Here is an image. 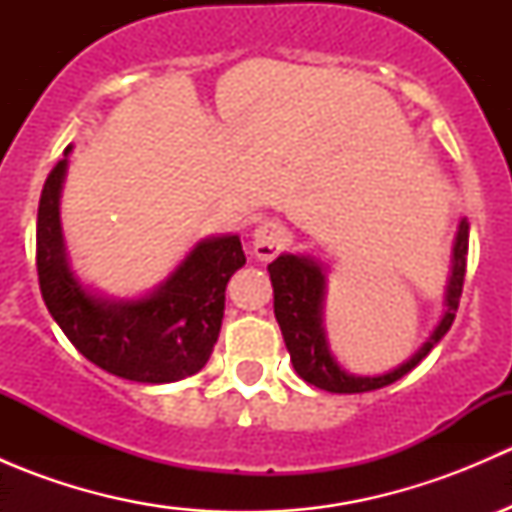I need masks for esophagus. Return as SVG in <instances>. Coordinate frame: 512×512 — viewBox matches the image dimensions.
<instances>
[{"label": "esophagus", "instance_id": "obj_1", "mask_svg": "<svg viewBox=\"0 0 512 512\" xmlns=\"http://www.w3.org/2000/svg\"><path fill=\"white\" fill-rule=\"evenodd\" d=\"M289 242V230L277 220H265L257 225L255 235H252V255L260 262H270L285 250Z\"/></svg>", "mask_w": 512, "mask_h": 512}]
</instances>
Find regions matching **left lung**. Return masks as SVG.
<instances>
[{
	"label": "left lung",
	"instance_id": "obj_1",
	"mask_svg": "<svg viewBox=\"0 0 512 512\" xmlns=\"http://www.w3.org/2000/svg\"><path fill=\"white\" fill-rule=\"evenodd\" d=\"M466 255H468V223L463 220L458 227L456 247H453V275L448 282L446 294V314L441 324L436 327L433 337L418 349V354L411 356L399 369L389 371L384 376H354L347 374L337 364L332 352H329L327 337L322 327V302H324V272L317 262L309 257L297 255H280L272 265H267L270 272L272 289H275V317L285 337L289 359H292L294 371L302 376L307 384L317 389L332 391V394H364V391L381 389L401 376L409 374L411 369L423 359L438 342L443 334L451 329L456 319L458 302H461L463 280H466Z\"/></svg>",
	"mask_w": 512,
	"mask_h": 512
}]
</instances>
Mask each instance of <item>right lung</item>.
Segmentation results:
<instances>
[{
    "label": "right lung",
    "instance_id": "right-lung-1",
    "mask_svg": "<svg viewBox=\"0 0 512 512\" xmlns=\"http://www.w3.org/2000/svg\"><path fill=\"white\" fill-rule=\"evenodd\" d=\"M71 146L64 156H69ZM66 158L51 168L36 215V272L46 309L81 354L103 371L141 384H168L208 364L225 312V287L245 265L240 237H213L151 297L106 302L69 270L59 223Z\"/></svg>",
    "mask_w": 512,
    "mask_h": 512
}]
</instances>
